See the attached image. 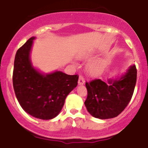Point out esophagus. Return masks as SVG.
Segmentation results:
<instances>
[{
    "instance_id": "obj_1",
    "label": "esophagus",
    "mask_w": 148,
    "mask_h": 148,
    "mask_svg": "<svg viewBox=\"0 0 148 148\" xmlns=\"http://www.w3.org/2000/svg\"><path fill=\"white\" fill-rule=\"evenodd\" d=\"M78 84H79V86L85 84V79H84V77H83L82 76H79V81H78Z\"/></svg>"
}]
</instances>
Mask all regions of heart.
<instances>
[{
    "label": "heart",
    "mask_w": 148,
    "mask_h": 148,
    "mask_svg": "<svg viewBox=\"0 0 148 148\" xmlns=\"http://www.w3.org/2000/svg\"><path fill=\"white\" fill-rule=\"evenodd\" d=\"M103 67V64L101 61H97V62H91L88 66L90 72L92 75H97L102 71Z\"/></svg>",
    "instance_id": "b5f03b06"
}]
</instances>
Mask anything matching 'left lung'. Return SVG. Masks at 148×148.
Masks as SVG:
<instances>
[{
    "mask_svg": "<svg viewBox=\"0 0 148 148\" xmlns=\"http://www.w3.org/2000/svg\"><path fill=\"white\" fill-rule=\"evenodd\" d=\"M137 71L135 64L125 74L104 82L95 79L86 83L88 97L85 106L92 116L105 120L117 117L130 103L133 95Z\"/></svg>",
    "mask_w": 148,
    "mask_h": 148,
    "instance_id": "1",
    "label": "left lung"
}]
</instances>
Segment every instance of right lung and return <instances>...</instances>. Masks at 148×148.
Returning <instances> with one entry per match:
<instances>
[{
  "label": "right lung",
  "instance_id": "add662e5",
  "mask_svg": "<svg viewBox=\"0 0 148 148\" xmlns=\"http://www.w3.org/2000/svg\"><path fill=\"white\" fill-rule=\"evenodd\" d=\"M32 37L16 51L13 87L18 103L27 113L41 120H51L60 113L66 97L77 86L79 76L61 71L43 73L32 63Z\"/></svg>",
  "mask_w": 148,
  "mask_h": 148
}]
</instances>
